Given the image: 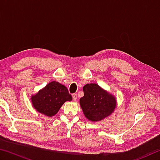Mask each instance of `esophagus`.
Returning a JSON list of instances; mask_svg holds the SVG:
<instances>
[{"mask_svg": "<svg viewBox=\"0 0 160 160\" xmlns=\"http://www.w3.org/2000/svg\"><path fill=\"white\" fill-rule=\"evenodd\" d=\"M77 98H78V97H77V94H72V99H73V101H76Z\"/></svg>", "mask_w": 160, "mask_h": 160, "instance_id": "obj_1", "label": "esophagus"}]
</instances>
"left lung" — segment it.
<instances>
[{"mask_svg": "<svg viewBox=\"0 0 160 160\" xmlns=\"http://www.w3.org/2000/svg\"><path fill=\"white\" fill-rule=\"evenodd\" d=\"M83 92L84 96L80 99V105L89 121H102L114 112L117 104L115 97L98 84H87L83 87Z\"/></svg>", "mask_w": 160, "mask_h": 160, "instance_id": "8db88e82", "label": "left lung"}]
</instances>
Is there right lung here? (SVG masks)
<instances>
[{
	"instance_id": "obj_1",
	"label": "right lung",
	"mask_w": 160,
	"mask_h": 160,
	"mask_svg": "<svg viewBox=\"0 0 160 160\" xmlns=\"http://www.w3.org/2000/svg\"><path fill=\"white\" fill-rule=\"evenodd\" d=\"M72 96L66 86L56 81L47 84L37 94L31 96L33 107L47 116H53L67 101H72Z\"/></svg>"
}]
</instances>
